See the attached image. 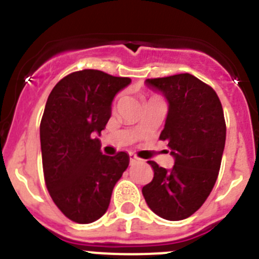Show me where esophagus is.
Returning <instances> with one entry per match:
<instances>
[{
	"label": "esophagus",
	"mask_w": 259,
	"mask_h": 259,
	"mask_svg": "<svg viewBox=\"0 0 259 259\" xmlns=\"http://www.w3.org/2000/svg\"><path fill=\"white\" fill-rule=\"evenodd\" d=\"M130 162H131V164H135L137 163V162H140V158L137 157V155H135L134 153H130Z\"/></svg>",
	"instance_id": "34e87169"
}]
</instances>
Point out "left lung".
I'll return each instance as SVG.
<instances>
[{
  "instance_id": "8db88e82",
  "label": "left lung",
  "mask_w": 259,
  "mask_h": 259,
  "mask_svg": "<svg viewBox=\"0 0 259 259\" xmlns=\"http://www.w3.org/2000/svg\"><path fill=\"white\" fill-rule=\"evenodd\" d=\"M168 104L159 139L168 140L175 159L167 170L149 161L154 178L143 188L153 212L167 221H182L197 211L218 178L226 144V122L214 89L191 74L146 79Z\"/></svg>"
}]
</instances>
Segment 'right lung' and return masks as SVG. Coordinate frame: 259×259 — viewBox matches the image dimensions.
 Segmentation results:
<instances>
[{
	"label": "right lung",
	"instance_id": "obj_1",
	"mask_svg": "<svg viewBox=\"0 0 259 259\" xmlns=\"http://www.w3.org/2000/svg\"><path fill=\"white\" fill-rule=\"evenodd\" d=\"M130 84V77L76 71L48 97L40 124L45 184L58 209L76 223H92L106 212L130 164L125 152L102 154L97 137L111 116L114 97Z\"/></svg>",
	"mask_w": 259,
	"mask_h": 259
}]
</instances>
